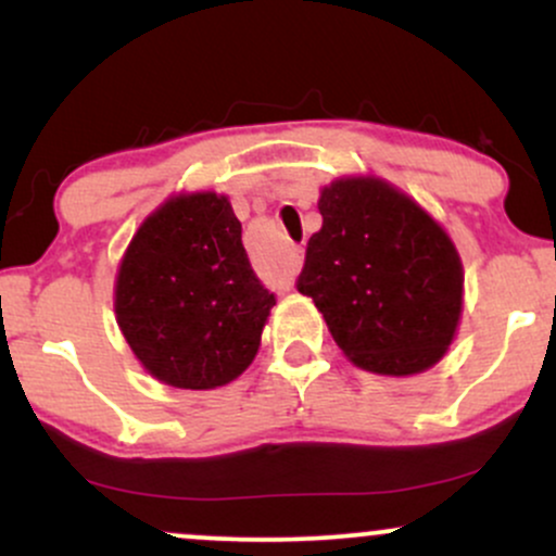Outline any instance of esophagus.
<instances>
[{
  "label": "esophagus",
  "instance_id": "esophagus-1",
  "mask_svg": "<svg viewBox=\"0 0 556 556\" xmlns=\"http://www.w3.org/2000/svg\"><path fill=\"white\" fill-rule=\"evenodd\" d=\"M298 253H300V248H295V256H298Z\"/></svg>",
  "mask_w": 556,
  "mask_h": 556
}]
</instances>
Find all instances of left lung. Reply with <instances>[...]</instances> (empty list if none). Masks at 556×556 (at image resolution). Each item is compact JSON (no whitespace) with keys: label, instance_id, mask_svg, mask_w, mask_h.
<instances>
[{"label":"left lung","instance_id":"8db88e82","mask_svg":"<svg viewBox=\"0 0 556 556\" xmlns=\"http://www.w3.org/2000/svg\"><path fill=\"white\" fill-rule=\"evenodd\" d=\"M298 292L314 298L355 366L410 376L450 348L463 311V266L416 201L371 177L337 180L318 201Z\"/></svg>","mask_w":556,"mask_h":556}]
</instances>
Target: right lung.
Masks as SVG:
<instances>
[{
  "mask_svg": "<svg viewBox=\"0 0 556 556\" xmlns=\"http://www.w3.org/2000/svg\"><path fill=\"white\" fill-rule=\"evenodd\" d=\"M277 303L242 248L225 195H177L140 225L114 311L146 371L180 389L229 384L256 358Z\"/></svg>",
  "mask_w": 556,
  "mask_h": 556,
  "instance_id": "right-lung-1",
  "label": "right lung"
}]
</instances>
